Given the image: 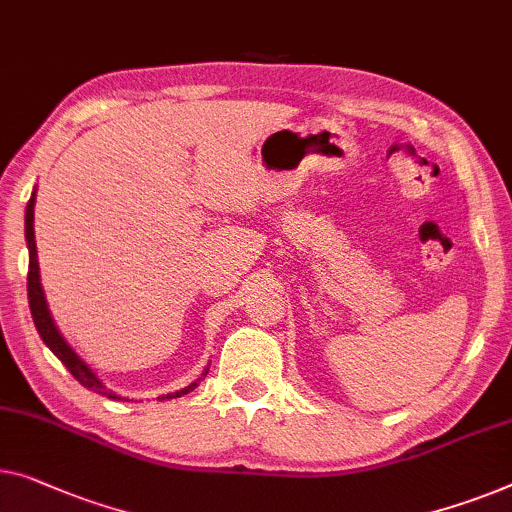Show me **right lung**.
Here are the masks:
<instances>
[{
	"label": "right lung",
	"instance_id": "right-lung-1",
	"mask_svg": "<svg viewBox=\"0 0 512 512\" xmlns=\"http://www.w3.org/2000/svg\"><path fill=\"white\" fill-rule=\"evenodd\" d=\"M34 203H36V191H32V198H29L27 203V210H25V240H27V249H29V272H27V298H29V311H32V318H34V325L36 330H39V335L46 346L53 351L59 360L64 362V367L69 369L73 374V379H76L80 385H85L87 390H94L99 392V395H106L110 399H122L120 395H115L113 390H108L106 385L101 383L99 376H96L90 365H85L83 358L73 351L69 346V342L59 335L57 325L53 321V316H50V309H48V302H46V295H43V286H41V274H39V256H36V240H34ZM207 374V369L203 372V376ZM201 381V379H198ZM198 381H194L187 388L177 390V392H170V395H164L159 399H175V397H182L191 392L198 385Z\"/></svg>",
	"mask_w": 512,
	"mask_h": 512
}]
</instances>
